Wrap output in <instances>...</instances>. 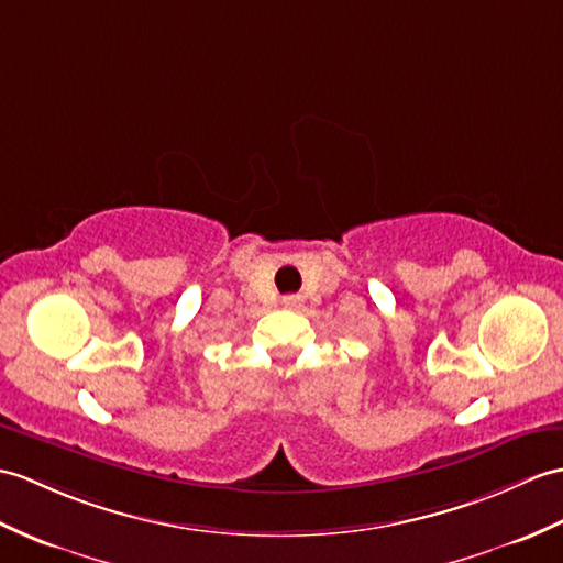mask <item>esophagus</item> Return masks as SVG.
<instances>
[{"label":"esophagus","mask_w":563,"mask_h":563,"mask_svg":"<svg viewBox=\"0 0 563 563\" xmlns=\"http://www.w3.org/2000/svg\"><path fill=\"white\" fill-rule=\"evenodd\" d=\"M302 305H305V299L299 297V295H285L283 297V307L285 309H299Z\"/></svg>","instance_id":"1"}]
</instances>
